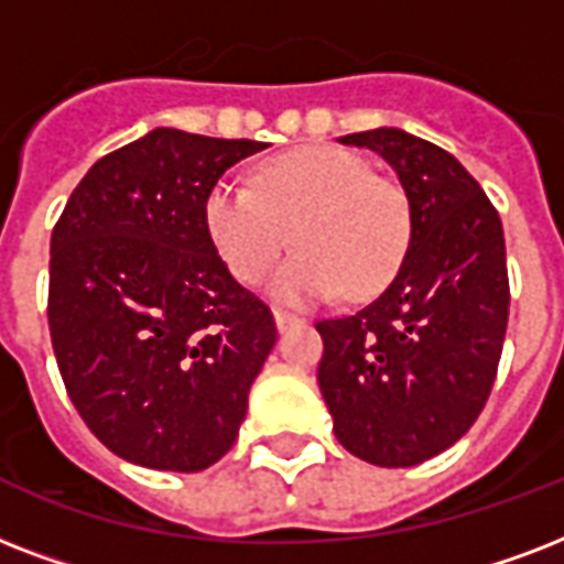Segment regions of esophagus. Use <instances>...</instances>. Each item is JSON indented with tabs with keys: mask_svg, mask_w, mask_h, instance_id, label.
<instances>
[{
	"mask_svg": "<svg viewBox=\"0 0 564 564\" xmlns=\"http://www.w3.org/2000/svg\"><path fill=\"white\" fill-rule=\"evenodd\" d=\"M273 321H276L279 332H285V329H291V326H296V323H300V317H294V314H288V312H273Z\"/></svg>",
	"mask_w": 564,
	"mask_h": 564,
	"instance_id": "obj_1",
	"label": "esophagus"
}]
</instances>
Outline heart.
Returning <instances> with one entry per match:
<instances>
[{
  "mask_svg": "<svg viewBox=\"0 0 564 564\" xmlns=\"http://www.w3.org/2000/svg\"><path fill=\"white\" fill-rule=\"evenodd\" d=\"M205 226L238 282L256 285L279 256H296L270 279L276 303L308 305L368 296L394 276L412 232L403 187L373 176L368 159L338 147H305L268 161L259 187L220 178L205 199Z\"/></svg>",
  "mask_w": 564,
  "mask_h": 564,
  "instance_id": "b5f03b06",
  "label": "heart"
}]
</instances>
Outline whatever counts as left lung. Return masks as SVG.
<instances>
[{"instance_id": "left-lung-1", "label": "left lung", "mask_w": 564, "mask_h": 564, "mask_svg": "<svg viewBox=\"0 0 564 564\" xmlns=\"http://www.w3.org/2000/svg\"><path fill=\"white\" fill-rule=\"evenodd\" d=\"M338 141L394 167L412 232L373 303L317 323V386L352 456L412 468L453 447L491 394L509 321L503 226L477 178L435 143L391 126Z\"/></svg>"}]
</instances>
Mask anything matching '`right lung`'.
I'll return each instance as SVG.
<instances>
[{"mask_svg":"<svg viewBox=\"0 0 564 564\" xmlns=\"http://www.w3.org/2000/svg\"><path fill=\"white\" fill-rule=\"evenodd\" d=\"M268 143L152 129L87 170L50 243L52 350L87 430L152 470L238 438L276 323L217 256L205 199Z\"/></svg>","mask_w":564,"mask_h":564,"instance_id":"obj_1","label":"right lung"}]
</instances>
